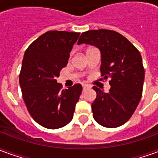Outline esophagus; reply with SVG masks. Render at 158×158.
<instances>
[{
  "mask_svg": "<svg viewBox=\"0 0 158 158\" xmlns=\"http://www.w3.org/2000/svg\"><path fill=\"white\" fill-rule=\"evenodd\" d=\"M87 89H89V86L86 85H83V90L85 91V90H86Z\"/></svg>",
  "mask_w": 158,
  "mask_h": 158,
  "instance_id": "34e87169",
  "label": "esophagus"
}]
</instances>
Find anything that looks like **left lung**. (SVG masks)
Here are the masks:
<instances>
[{"instance_id": "1", "label": "left lung", "mask_w": 158, "mask_h": 158, "mask_svg": "<svg viewBox=\"0 0 158 158\" xmlns=\"http://www.w3.org/2000/svg\"><path fill=\"white\" fill-rule=\"evenodd\" d=\"M80 44L99 49L102 76L110 79L109 92L93 86L96 92L91 104L93 118L106 128L123 125L135 113L142 96L145 70L140 53L124 36L108 29L82 33Z\"/></svg>"}]
</instances>
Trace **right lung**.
<instances>
[{
  "label": "right lung",
  "mask_w": 158,
  "mask_h": 158,
  "mask_svg": "<svg viewBox=\"0 0 158 158\" xmlns=\"http://www.w3.org/2000/svg\"><path fill=\"white\" fill-rule=\"evenodd\" d=\"M79 35L48 31L31 43L23 56L19 74L23 98L34 120L46 129L62 128L72 120L82 92L80 84L62 89L56 82Z\"/></svg>",
  "instance_id": "obj_1"
}]
</instances>
